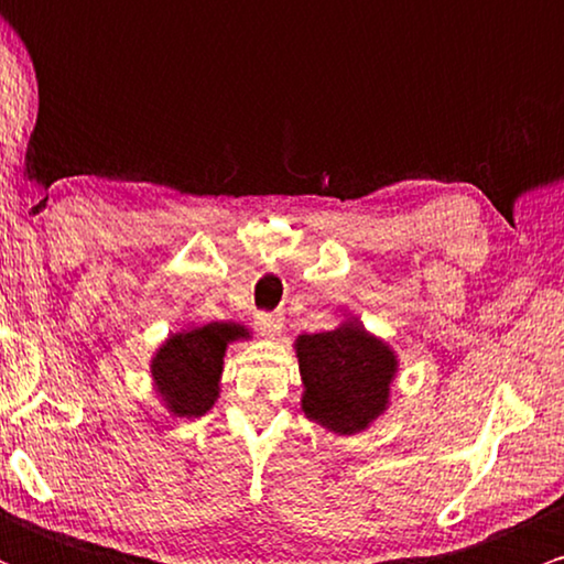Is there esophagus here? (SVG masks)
<instances>
[{
	"label": "esophagus",
	"instance_id": "obj_1",
	"mask_svg": "<svg viewBox=\"0 0 564 564\" xmlns=\"http://www.w3.org/2000/svg\"><path fill=\"white\" fill-rule=\"evenodd\" d=\"M254 323L264 336H278V334H281V328H283L281 313H257Z\"/></svg>",
	"mask_w": 564,
	"mask_h": 564
}]
</instances>
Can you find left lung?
<instances>
[{"label": "left lung", "mask_w": 564, "mask_h": 564, "mask_svg": "<svg viewBox=\"0 0 564 564\" xmlns=\"http://www.w3.org/2000/svg\"><path fill=\"white\" fill-rule=\"evenodd\" d=\"M302 373V411L334 435H355L377 422L390 405L398 355L368 334L360 321L296 339Z\"/></svg>", "instance_id": "1"}]
</instances>
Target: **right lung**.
<instances>
[{
	"mask_svg": "<svg viewBox=\"0 0 564 564\" xmlns=\"http://www.w3.org/2000/svg\"><path fill=\"white\" fill-rule=\"evenodd\" d=\"M249 339L241 323H206L172 334L156 349L151 373L172 416H204L219 398L223 358L230 341Z\"/></svg>",
	"mask_w": 564,
	"mask_h": 564,
	"instance_id": "1",
	"label": "right lung"
}]
</instances>
